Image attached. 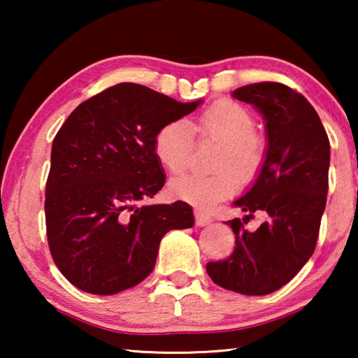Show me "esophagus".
Returning <instances> with one entry per match:
<instances>
[{
  "label": "esophagus",
  "mask_w": 358,
  "mask_h": 358,
  "mask_svg": "<svg viewBox=\"0 0 358 358\" xmlns=\"http://www.w3.org/2000/svg\"><path fill=\"white\" fill-rule=\"evenodd\" d=\"M194 220H196V226H199V227L208 226V224H210L211 221H213V220H211L210 215L203 213V211H201V210L194 211Z\"/></svg>",
  "instance_id": "esophagus-1"
}]
</instances>
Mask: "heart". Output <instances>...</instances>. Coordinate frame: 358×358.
<instances>
[{
	"label": "heart",
	"mask_w": 358,
	"mask_h": 358,
	"mask_svg": "<svg viewBox=\"0 0 358 358\" xmlns=\"http://www.w3.org/2000/svg\"><path fill=\"white\" fill-rule=\"evenodd\" d=\"M256 129V120L243 106L220 101L199 115L189 126L175 120L162 126L155 137V155L171 173H180L189 164L194 136L221 143L215 171L210 177L181 175L171 181V192L181 201L207 208L232 197L241 182L257 177L265 161V141Z\"/></svg>",
	"instance_id": "1"
}]
</instances>
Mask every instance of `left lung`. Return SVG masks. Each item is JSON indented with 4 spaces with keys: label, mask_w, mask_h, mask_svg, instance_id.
I'll return each instance as SVG.
<instances>
[{
    "label": "left lung",
    "mask_w": 358,
    "mask_h": 358,
    "mask_svg": "<svg viewBox=\"0 0 358 358\" xmlns=\"http://www.w3.org/2000/svg\"><path fill=\"white\" fill-rule=\"evenodd\" d=\"M235 99L264 115L268 148L256 183L235 205L265 210L269 220L248 233L240 217L229 221L235 250L207 264L208 276L227 290L266 295L287 284L313 256L329 191L330 142L317 112L287 85L260 82L240 87Z\"/></svg>",
    "instance_id": "left-lung-1"
}]
</instances>
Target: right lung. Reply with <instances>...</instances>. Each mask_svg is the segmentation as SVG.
I'll return each instance as SVG.
<instances>
[{
	"instance_id": "add662e5",
	"label": "right lung",
	"mask_w": 358,
	"mask_h": 358,
	"mask_svg": "<svg viewBox=\"0 0 358 358\" xmlns=\"http://www.w3.org/2000/svg\"><path fill=\"white\" fill-rule=\"evenodd\" d=\"M201 102L118 83L82 102L59 128L45 183L47 241L76 287L113 295L137 286L153 271L169 230L194 226L185 202H138L166 183L155 155L157 131Z\"/></svg>"
}]
</instances>
